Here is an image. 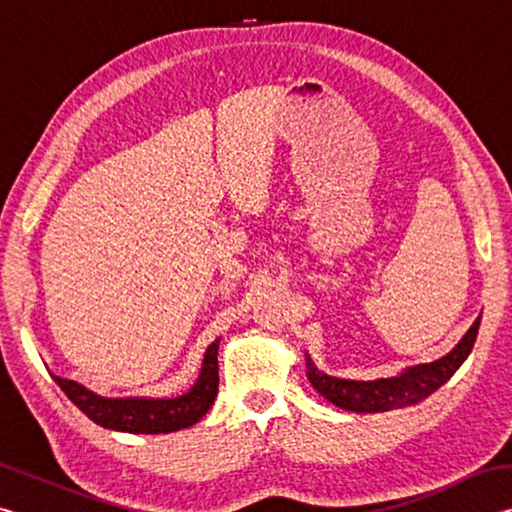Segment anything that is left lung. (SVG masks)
<instances>
[{"label": "left lung", "mask_w": 512, "mask_h": 512, "mask_svg": "<svg viewBox=\"0 0 512 512\" xmlns=\"http://www.w3.org/2000/svg\"><path fill=\"white\" fill-rule=\"evenodd\" d=\"M481 316L474 320V325L467 329V334L458 341L452 352L431 363H420V366L406 368L397 377L375 379V381H354V379H339L320 372L314 361L307 357V377L311 386L345 411L354 413H381L391 409H402L422 402L433 391H438L445 381L461 368V363L470 357L474 348L476 334H479Z\"/></svg>", "instance_id": "8db88e82"}]
</instances>
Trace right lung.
Listing matches in <instances>:
<instances>
[{
    "label": "right lung",
    "instance_id": "1",
    "mask_svg": "<svg viewBox=\"0 0 512 512\" xmlns=\"http://www.w3.org/2000/svg\"><path fill=\"white\" fill-rule=\"evenodd\" d=\"M219 339L205 350L203 368L196 384L178 397H101L72 379L56 377L69 400L106 429L128 433H171L196 424L210 411L219 393Z\"/></svg>",
    "mask_w": 512,
    "mask_h": 512
}]
</instances>
